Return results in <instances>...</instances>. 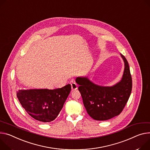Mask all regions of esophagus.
Segmentation results:
<instances>
[{"instance_id":"1","label":"esophagus","mask_w":150,"mask_h":150,"mask_svg":"<svg viewBox=\"0 0 150 150\" xmlns=\"http://www.w3.org/2000/svg\"><path fill=\"white\" fill-rule=\"evenodd\" d=\"M71 88H72V90H76L78 88V85L75 83H71Z\"/></svg>"}]
</instances>
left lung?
<instances>
[{"label":"left lung","mask_w":150,"mask_h":150,"mask_svg":"<svg viewBox=\"0 0 150 150\" xmlns=\"http://www.w3.org/2000/svg\"><path fill=\"white\" fill-rule=\"evenodd\" d=\"M125 63L121 79L112 86L94 84L87 76L75 79L78 90L88 115L94 120L104 121L118 115L123 110L130 96L132 79L128 62L120 54Z\"/></svg>","instance_id":"obj_1"}]
</instances>
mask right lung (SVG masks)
<instances>
[{
    "mask_svg": "<svg viewBox=\"0 0 150 150\" xmlns=\"http://www.w3.org/2000/svg\"><path fill=\"white\" fill-rule=\"evenodd\" d=\"M71 90V84L53 90H19L17 96L23 108L32 117L46 122L56 118Z\"/></svg>",
    "mask_w": 150,
    "mask_h": 150,
    "instance_id": "right-lung-1",
    "label": "right lung"
}]
</instances>
